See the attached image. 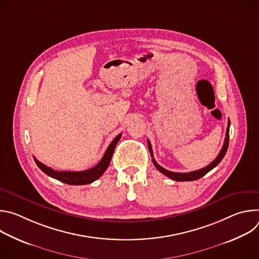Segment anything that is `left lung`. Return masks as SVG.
I'll list each match as a JSON object with an SVG mask.
<instances>
[{"label":"left lung","mask_w":259,"mask_h":259,"mask_svg":"<svg viewBox=\"0 0 259 259\" xmlns=\"http://www.w3.org/2000/svg\"><path fill=\"white\" fill-rule=\"evenodd\" d=\"M230 125H231V122L229 120V125H228V128H227V133H226V139H225V143L223 145V149H221L220 153L218 154V156L216 157V159L210 163L208 166H206L205 168H202L200 170H197V171H193V172H189V173H177V172H172V171H169V170H166L165 168H163L162 166H160L156 160L154 159V154H153V150H152V144L150 142V140L147 139V145H149V151L151 153V157L153 158L152 161L154 163V165L156 166V168L163 174H165L166 176H168L169 178L173 179V180H176V181H193V180H197L201 177H203L205 174H207L209 171H211L213 168H215L220 162L221 160L224 159V157L226 156V153L228 151V147H229V138H230Z\"/></svg>","instance_id":"obj_1"}]
</instances>
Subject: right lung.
Listing matches in <instances>:
<instances>
[{
	"label": "right lung",
	"mask_w": 259,
	"mask_h": 259,
	"mask_svg": "<svg viewBox=\"0 0 259 259\" xmlns=\"http://www.w3.org/2000/svg\"><path fill=\"white\" fill-rule=\"evenodd\" d=\"M121 136H122V133H120L112 142H110L102 159L96 166H94L91 169L85 170V171H57V170H54V169L44 165L43 163H41L35 158H34V162L36 165H38V167L44 173H46L48 176H50L54 179H57L63 183L72 184V186H82V184H88V183H91V182L95 181L96 179H98L104 173V171L107 169L109 162H110V160H112L115 147H116L117 143L119 142Z\"/></svg>",
	"instance_id": "add662e5"
}]
</instances>
